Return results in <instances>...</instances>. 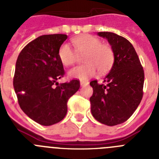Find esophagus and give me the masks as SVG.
<instances>
[{
  "mask_svg": "<svg viewBox=\"0 0 159 159\" xmlns=\"http://www.w3.org/2000/svg\"><path fill=\"white\" fill-rule=\"evenodd\" d=\"M88 84H89V83H88V81H80V86L81 87L87 86V85H88Z\"/></svg>",
  "mask_w": 159,
  "mask_h": 159,
  "instance_id": "obj_1",
  "label": "esophagus"
}]
</instances>
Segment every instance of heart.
Masks as SVG:
<instances>
[{
  "mask_svg": "<svg viewBox=\"0 0 159 159\" xmlns=\"http://www.w3.org/2000/svg\"><path fill=\"white\" fill-rule=\"evenodd\" d=\"M75 50L67 43H63L58 50V57L64 66L75 64L78 55L84 57L83 66L75 67L70 70L68 75L71 78L80 80L96 75L99 70L100 73H106L111 68L115 61V52L108 43H101L99 38L92 35H83L72 40Z\"/></svg>",
  "mask_w": 159,
  "mask_h": 159,
  "instance_id": "obj_1",
  "label": "heart"
}]
</instances>
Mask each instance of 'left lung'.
<instances>
[{"mask_svg": "<svg viewBox=\"0 0 159 159\" xmlns=\"http://www.w3.org/2000/svg\"><path fill=\"white\" fill-rule=\"evenodd\" d=\"M97 34L106 38L115 52V61L103 84L90 83L93 95L91 111L97 121L107 126L124 123L133 115L143 95L144 71L134 47L121 36L109 32Z\"/></svg>", "mask_w": 159, "mask_h": 159, "instance_id": "obj_1", "label": "left lung"}]
</instances>
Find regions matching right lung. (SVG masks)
<instances>
[{"label":"right lung","mask_w":159,"mask_h":159,"mask_svg":"<svg viewBox=\"0 0 159 159\" xmlns=\"http://www.w3.org/2000/svg\"><path fill=\"white\" fill-rule=\"evenodd\" d=\"M67 38L65 34L39 36L22 49L16 60L13 87L18 103L30 119L43 126L65 117L67 101L80 87L78 80L57 82L64 75L58 50Z\"/></svg>","instance_id":"add662e5"}]
</instances>
